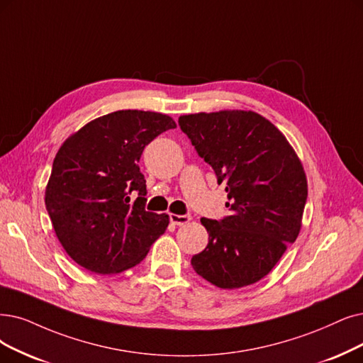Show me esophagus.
Wrapping results in <instances>:
<instances>
[{"instance_id":"obj_1","label":"esophagus","mask_w":363,"mask_h":363,"mask_svg":"<svg viewBox=\"0 0 363 363\" xmlns=\"http://www.w3.org/2000/svg\"><path fill=\"white\" fill-rule=\"evenodd\" d=\"M191 219H192L191 214H169V220L174 225H179V226L186 225Z\"/></svg>"}]
</instances>
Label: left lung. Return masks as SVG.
Listing matches in <instances>:
<instances>
[{"label": "left lung", "mask_w": 363, "mask_h": 363, "mask_svg": "<svg viewBox=\"0 0 363 363\" xmlns=\"http://www.w3.org/2000/svg\"><path fill=\"white\" fill-rule=\"evenodd\" d=\"M179 126L198 156L225 184L219 220L202 217L208 244L191 264L222 289L253 284L294 244L307 202V179L295 150L269 121L253 111L180 116Z\"/></svg>", "instance_id": "left-lung-1"}]
</instances>
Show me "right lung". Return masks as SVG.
Instances as JSON below:
<instances>
[{"label":"right lung","instance_id":"1","mask_svg":"<svg viewBox=\"0 0 363 363\" xmlns=\"http://www.w3.org/2000/svg\"><path fill=\"white\" fill-rule=\"evenodd\" d=\"M172 128L176 122L167 114L121 110L84 125L62 144L46 187V210L76 264L104 275L133 268L167 230L168 214L146 210L138 161L150 141Z\"/></svg>","mask_w":363,"mask_h":363}]
</instances>
